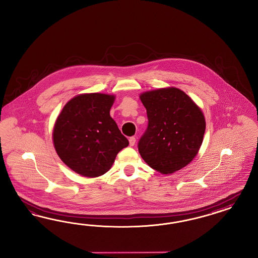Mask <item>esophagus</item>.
I'll list each match as a JSON object with an SVG mask.
<instances>
[{"label":"esophagus","instance_id":"34e87169","mask_svg":"<svg viewBox=\"0 0 258 258\" xmlns=\"http://www.w3.org/2000/svg\"><path fill=\"white\" fill-rule=\"evenodd\" d=\"M128 142H130V146H131V147H133V146L135 145L136 139H135V137H131V138L128 139Z\"/></svg>","mask_w":258,"mask_h":258}]
</instances>
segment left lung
Instances as JSON below:
<instances>
[{
  "mask_svg": "<svg viewBox=\"0 0 258 258\" xmlns=\"http://www.w3.org/2000/svg\"><path fill=\"white\" fill-rule=\"evenodd\" d=\"M140 99L149 119L138 143L141 157L163 174L180 170L195 158L203 144L206 124L202 109L174 87L143 93Z\"/></svg>",
  "mask_w": 258,
  "mask_h": 258,
  "instance_id": "8db88e82",
  "label": "left lung"
}]
</instances>
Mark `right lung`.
I'll return each mask as SVG.
<instances>
[{
  "mask_svg": "<svg viewBox=\"0 0 258 258\" xmlns=\"http://www.w3.org/2000/svg\"><path fill=\"white\" fill-rule=\"evenodd\" d=\"M115 96L83 94L72 98L56 118L53 142L64 164L79 175L95 178L109 171L128 141L110 117Z\"/></svg>",
  "mask_w": 258,
  "mask_h": 258,
  "instance_id": "right-lung-1",
  "label": "right lung"
}]
</instances>
